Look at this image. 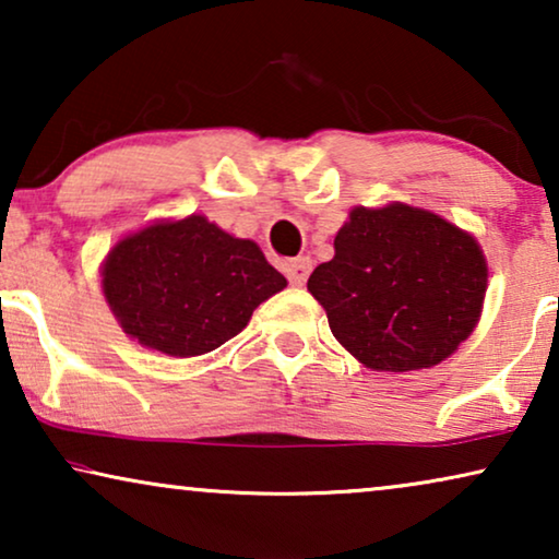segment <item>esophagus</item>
<instances>
[{"instance_id": "1", "label": "esophagus", "mask_w": 559, "mask_h": 559, "mask_svg": "<svg viewBox=\"0 0 559 559\" xmlns=\"http://www.w3.org/2000/svg\"><path fill=\"white\" fill-rule=\"evenodd\" d=\"M312 270V262L308 257H300V259H293V262L285 264V274L287 280L293 282L295 287H302L305 282H308V274Z\"/></svg>"}]
</instances>
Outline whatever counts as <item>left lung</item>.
<instances>
[{
  "instance_id": "left-lung-1",
  "label": "left lung",
  "mask_w": 559,
  "mask_h": 559,
  "mask_svg": "<svg viewBox=\"0 0 559 559\" xmlns=\"http://www.w3.org/2000/svg\"><path fill=\"white\" fill-rule=\"evenodd\" d=\"M335 257L310 274L335 341L373 371L445 361L480 318L488 266L468 231L430 211L356 205Z\"/></svg>"
}]
</instances>
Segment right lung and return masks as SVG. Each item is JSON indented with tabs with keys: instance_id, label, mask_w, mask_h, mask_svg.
<instances>
[{
	"instance_id": "1",
	"label": "right lung",
	"mask_w": 559,
	"mask_h": 559,
	"mask_svg": "<svg viewBox=\"0 0 559 559\" xmlns=\"http://www.w3.org/2000/svg\"><path fill=\"white\" fill-rule=\"evenodd\" d=\"M102 285L127 335L159 354L188 358L239 335L251 312L287 280L254 241L193 213L124 236L106 257Z\"/></svg>"
}]
</instances>
